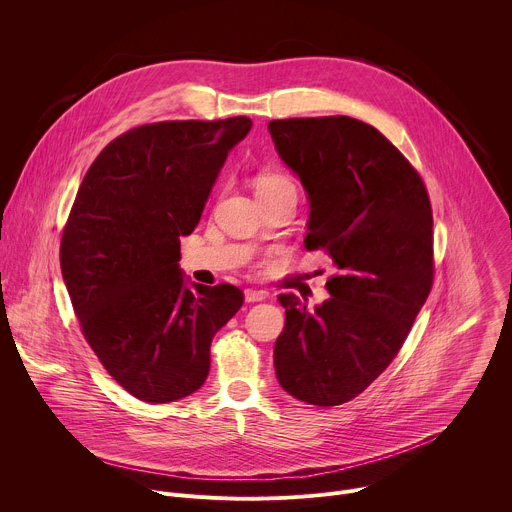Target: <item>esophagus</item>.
<instances>
[{
  "label": "esophagus",
  "mask_w": 512,
  "mask_h": 512,
  "mask_svg": "<svg viewBox=\"0 0 512 512\" xmlns=\"http://www.w3.org/2000/svg\"><path fill=\"white\" fill-rule=\"evenodd\" d=\"M265 298H267L265 291H259V289H247L245 291V302L247 304H255V302H261Z\"/></svg>",
  "instance_id": "34e87169"
}]
</instances>
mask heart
Returning <instances> with one entry per match:
<instances>
[{
	"label": "heart",
	"mask_w": 512,
	"mask_h": 512,
	"mask_svg": "<svg viewBox=\"0 0 512 512\" xmlns=\"http://www.w3.org/2000/svg\"><path fill=\"white\" fill-rule=\"evenodd\" d=\"M285 186H294V184H291L281 174H263L257 178V192H269V190H277V188H285Z\"/></svg>",
	"instance_id": "heart-1"
}]
</instances>
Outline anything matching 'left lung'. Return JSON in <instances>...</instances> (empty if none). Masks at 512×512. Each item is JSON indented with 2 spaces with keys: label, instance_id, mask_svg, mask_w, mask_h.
<instances>
[{
  "label": "left lung",
  "instance_id": "8db88e82",
  "mask_svg": "<svg viewBox=\"0 0 512 512\" xmlns=\"http://www.w3.org/2000/svg\"><path fill=\"white\" fill-rule=\"evenodd\" d=\"M283 164L310 200L306 249L338 273L314 308L279 296L285 328L273 350L279 385L318 407L367 389L401 350L433 283V216L423 180L373 125L352 117L275 119Z\"/></svg>",
  "mask_w": 512,
  "mask_h": 512
}]
</instances>
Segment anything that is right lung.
<instances>
[{"instance_id": "1", "label": "right lung", "mask_w": 512, "mask_h": 512, "mask_svg": "<svg viewBox=\"0 0 512 512\" xmlns=\"http://www.w3.org/2000/svg\"><path fill=\"white\" fill-rule=\"evenodd\" d=\"M249 117L139 125L91 164L60 241L81 330L105 371L145 403L188 397L208 377L210 342L243 306L231 283H190V235Z\"/></svg>"}]
</instances>
